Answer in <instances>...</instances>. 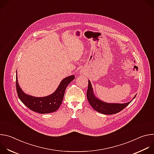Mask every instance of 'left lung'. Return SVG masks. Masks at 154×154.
Here are the masks:
<instances>
[{
    "label": "left lung",
    "instance_id": "8db88e82",
    "mask_svg": "<svg viewBox=\"0 0 154 154\" xmlns=\"http://www.w3.org/2000/svg\"><path fill=\"white\" fill-rule=\"evenodd\" d=\"M137 94L131 101L124 103H112L104 102L96 97L94 94L91 83L88 80V87L86 93L88 101L94 109L103 115H113L121 112L135 98Z\"/></svg>",
    "mask_w": 154,
    "mask_h": 154
}]
</instances>
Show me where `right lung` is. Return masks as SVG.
I'll return each instance as SVG.
<instances>
[{
	"label": "right lung",
	"instance_id": "add662e5",
	"mask_svg": "<svg viewBox=\"0 0 154 154\" xmlns=\"http://www.w3.org/2000/svg\"><path fill=\"white\" fill-rule=\"evenodd\" d=\"M75 79L74 75H70L61 80L57 90L51 95L45 97H35L27 94L22 90L17 81L16 72V86L19 99L31 110L41 114L50 113L57 111L61 105L66 88Z\"/></svg>",
	"mask_w": 154,
	"mask_h": 154
}]
</instances>
